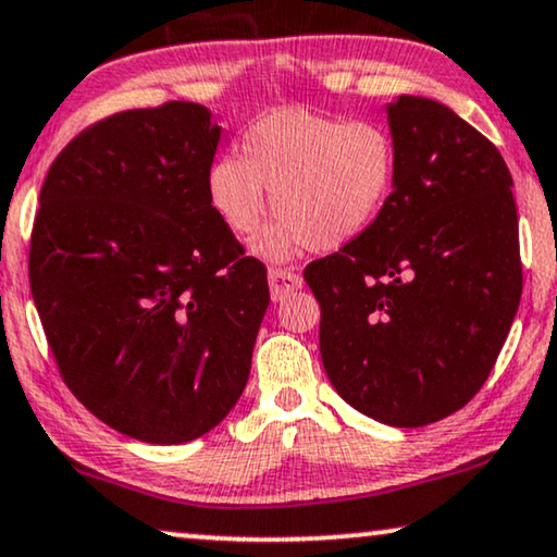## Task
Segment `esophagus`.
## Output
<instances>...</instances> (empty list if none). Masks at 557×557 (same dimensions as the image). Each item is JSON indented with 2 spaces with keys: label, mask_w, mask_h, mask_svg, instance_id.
I'll return each mask as SVG.
<instances>
[{
  "label": "esophagus",
  "mask_w": 557,
  "mask_h": 557,
  "mask_svg": "<svg viewBox=\"0 0 557 557\" xmlns=\"http://www.w3.org/2000/svg\"><path fill=\"white\" fill-rule=\"evenodd\" d=\"M302 287V277L287 268H270V293L272 300H285L289 293Z\"/></svg>",
  "instance_id": "1"
}]
</instances>
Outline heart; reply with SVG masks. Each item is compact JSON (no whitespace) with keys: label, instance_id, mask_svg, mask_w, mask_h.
Here are the masks:
<instances>
[{"label":"heart","instance_id":"heart-1","mask_svg":"<svg viewBox=\"0 0 557 557\" xmlns=\"http://www.w3.org/2000/svg\"><path fill=\"white\" fill-rule=\"evenodd\" d=\"M394 182L396 146L383 125L293 106L247 131L245 159L222 156L211 166L209 199L239 237L260 230L272 203L277 219L252 249L264 260H287L305 247H343L371 230Z\"/></svg>","mask_w":557,"mask_h":557}]
</instances>
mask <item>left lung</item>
Segmentation results:
<instances>
[{
  "instance_id": "1",
  "label": "left lung",
  "mask_w": 557,
  "mask_h": 557,
  "mask_svg": "<svg viewBox=\"0 0 557 557\" xmlns=\"http://www.w3.org/2000/svg\"><path fill=\"white\" fill-rule=\"evenodd\" d=\"M394 191L371 230L310 262L327 379L366 417L426 426L474 398L522 295L510 169L451 108L388 103Z\"/></svg>"
}]
</instances>
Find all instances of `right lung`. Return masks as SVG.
Wrapping results in <instances>:
<instances>
[{
  "instance_id": "1",
  "label": "right lung",
  "mask_w": 557,
  "mask_h": 557,
  "mask_svg": "<svg viewBox=\"0 0 557 557\" xmlns=\"http://www.w3.org/2000/svg\"><path fill=\"white\" fill-rule=\"evenodd\" d=\"M222 128L199 103L123 111L62 148L40 191L29 287L62 381L115 432L207 434L247 386L268 270L211 207Z\"/></svg>"
}]
</instances>
